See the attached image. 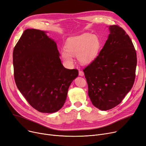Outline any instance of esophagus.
Wrapping results in <instances>:
<instances>
[{
	"label": "esophagus",
	"mask_w": 146,
	"mask_h": 146,
	"mask_svg": "<svg viewBox=\"0 0 146 146\" xmlns=\"http://www.w3.org/2000/svg\"><path fill=\"white\" fill-rule=\"evenodd\" d=\"M79 75L80 76H84V73H83V72H82V70H79Z\"/></svg>",
	"instance_id": "34e87169"
}]
</instances>
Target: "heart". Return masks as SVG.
<instances>
[{"label": "heart", "instance_id": "obj_1", "mask_svg": "<svg viewBox=\"0 0 146 146\" xmlns=\"http://www.w3.org/2000/svg\"><path fill=\"white\" fill-rule=\"evenodd\" d=\"M101 47L102 41L98 35L84 33L68 38L65 50L60 52L61 57L67 66H73V56H77L81 64L88 65L96 58Z\"/></svg>", "mask_w": 146, "mask_h": 146}]
</instances>
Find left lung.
Returning a JSON list of instances; mask_svg holds the SVG:
<instances>
[{
    "label": "left lung",
    "instance_id": "1",
    "mask_svg": "<svg viewBox=\"0 0 146 146\" xmlns=\"http://www.w3.org/2000/svg\"><path fill=\"white\" fill-rule=\"evenodd\" d=\"M110 34L99 56L83 70L88 95L99 110H111L121 102L135 80L137 54L125 31L109 27Z\"/></svg>",
    "mask_w": 146,
    "mask_h": 146
}]
</instances>
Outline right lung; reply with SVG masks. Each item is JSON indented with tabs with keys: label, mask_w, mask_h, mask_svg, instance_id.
Returning a JSON list of instances; mask_svg holds the SVG:
<instances>
[{
	"label": "right lung",
	"mask_w": 146,
	"mask_h": 146,
	"mask_svg": "<svg viewBox=\"0 0 146 146\" xmlns=\"http://www.w3.org/2000/svg\"><path fill=\"white\" fill-rule=\"evenodd\" d=\"M56 42L45 31L27 29L13 52L14 78L18 89L38 111L53 113L64 104L77 69L64 67Z\"/></svg>",
	"instance_id": "add662e5"
}]
</instances>
